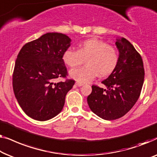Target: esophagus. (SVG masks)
<instances>
[{
    "label": "esophagus",
    "instance_id": "1",
    "mask_svg": "<svg viewBox=\"0 0 157 157\" xmlns=\"http://www.w3.org/2000/svg\"><path fill=\"white\" fill-rule=\"evenodd\" d=\"M75 84H76V85H78V87H81V86H82V85H84L83 83L79 82H76Z\"/></svg>",
    "mask_w": 157,
    "mask_h": 157
}]
</instances>
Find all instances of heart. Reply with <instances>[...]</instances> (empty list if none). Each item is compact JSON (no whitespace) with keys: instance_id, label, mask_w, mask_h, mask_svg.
<instances>
[{"instance_id":"heart-1","label":"heart","mask_w":157,"mask_h":157,"mask_svg":"<svg viewBox=\"0 0 157 157\" xmlns=\"http://www.w3.org/2000/svg\"><path fill=\"white\" fill-rule=\"evenodd\" d=\"M63 59L66 65L71 67L81 65L87 59V65L70 72L72 78L85 83L92 80L99 73L101 76L111 74L118 64L119 54L114 46L101 40L90 38L79 43L78 50H66Z\"/></svg>"}]
</instances>
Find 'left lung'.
Wrapping results in <instances>:
<instances>
[{
	"label": "left lung",
	"instance_id": "obj_1",
	"mask_svg": "<svg viewBox=\"0 0 157 157\" xmlns=\"http://www.w3.org/2000/svg\"><path fill=\"white\" fill-rule=\"evenodd\" d=\"M119 61L115 70L101 82L107 89L92 85L87 97L90 109L106 120L125 115L140 98L144 79V69L140 54L124 37L117 38Z\"/></svg>",
	"mask_w": 157,
	"mask_h": 157
}]
</instances>
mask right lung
<instances>
[{
	"label": "right lung",
	"mask_w": 157,
	"mask_h": 157,
	"mask_svg": "<svg viewBox=\"0 0 157 157\" xmlns=\"http://www.w3.org/2000/svg\"><path fill=\"white\" fill-rule=\"evenodd\" d=\"M70 42L65 34L48 33L24 45L17 55L13 92L22 109L35 120L46 121L57 116L73 87V79L55 82L57 78L67 75L63 57Z\"/></svg>",
	"instance_id": "right-lung-1"
}]
</instances>
